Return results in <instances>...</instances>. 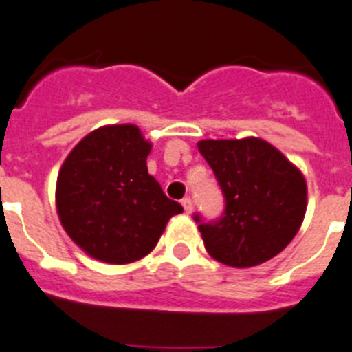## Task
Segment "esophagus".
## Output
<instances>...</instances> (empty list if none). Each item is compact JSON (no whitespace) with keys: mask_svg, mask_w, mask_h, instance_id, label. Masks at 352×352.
Masks as SVG:
<instances>
[{"mask_svg":"<svg viewBox=\"0 0 352 352\" xmlns=\"http://www.w3.org/2000/svg\"><path fill=\"white\" fill-rule=\"evenodd\" d=\"M181 204H182V208H184V211L188 212V214H190V212L193 211V200H191L190 197H184Z\"/></svg>","mask_w":352,"mask_h":352,"instance_id":"esophagus-1","label":"esophagus"}]
</instances>
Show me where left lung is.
I'll return each mask as SVG.
<instances>
[{"label":"left lung","instance_id":"1","mask_svg":"<svg viewBox=\"0 0 352 352\" xmlns=\"http://www.w3.org/2000/svg\"><path fill=\"white\" fill-rule=\"evenodd\" d=\"M197 146L226 200L217 220L193 214L206 250L234 268L256 267L277 256L304 220L308 188L302 173L258 138L204 140Z\"/></svg>","mask_w":352,"mask_h":352}]
</instances>
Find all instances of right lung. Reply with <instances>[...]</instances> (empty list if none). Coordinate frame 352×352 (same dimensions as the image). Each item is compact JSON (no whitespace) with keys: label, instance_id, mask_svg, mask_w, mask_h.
<instances>
[{"label":"right lung","instance_id":"1","mask_svg":"<svg viewBox=\"0 0 352 352\" xmlns=\"http://www.w3.org/2000/svg\"><path fill=\"white\" fill-rule=\"evenodd\" d=\"M152 144L135 125H111L71 150L57 179L62 227L80 249L112 265L152 252L182 206L148 173Z\"/></svg>","mask_w":352,"mask_h":352}]
</instances>
